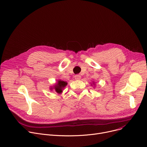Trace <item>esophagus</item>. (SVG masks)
<instances>
[{
	"instance_id": "esophagus-1",
	"label": "esophagus",
	"mask_w": 147,
	"mask_h": 147,
	"mask_svg": "<svg viewBox=\"0 0 147 147\" xmlns=\"http://www.w3.org/2000/svg\"><path fill=\"white\" fill-rule=\"evenodd\" d=\"M74 77L76 80H80L81 79V76L80 75H76Z\"/></svg>"
}]
</instances>
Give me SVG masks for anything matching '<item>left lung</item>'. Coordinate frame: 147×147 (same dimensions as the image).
<instances>
[{"label":"left lung","mask_w":147,"mask_h":147,"mask_svg":"<svg viewBox=\"0 0 147 147\" xmlns=\"http://www.w3.org/2000/svg\"><path fill=\"white\" fill-rule=\"evenodd\" d=\"M93 84H94V82H93Z\"/></svg>","instance_id":"1"}]
</instances>
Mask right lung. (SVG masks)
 I'll list each match as a JSON object with an SVG mask.
<instances>
[{
  "label": "right lung",
  "mask_w": 147,
  "mask_h": 147,
  "mask_svg": "<svg viewBox=\"0 0 147 147\" xmlns=\"http://www.w3.org/2000/svg\"><path fill=\"white\" fill-rule=\"evenodd\" d=\"M67 83L64 81L62 80H58L57 83L54 86L53 89H55V92H57L58 93H61L63 92V90L64 88L67 86ZM53 87L51 88V90L53 89Z\"/></svg>",
  "instance_id": "obj_1"
}]
</instances>
